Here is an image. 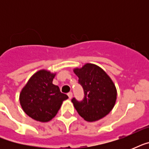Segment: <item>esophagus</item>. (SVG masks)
Segmentation results:
<instances>
[{
  "label": "esophagus",
  "instance_id": "34e87169",
  "mask_svg": "<svg viewBox=\"0 0 149 149\" xmlns=\"http://www.w3.org/2000/svg\"><path fill=\"white\" fill-rule=\"evenodd\" d=\"M67 95H68V97H69V98H70V99H71V98L72 97V92H69V93H67Z\"/></svg>",
  "mask_w": 149,
  "mask_h": 149
}]
</instances>
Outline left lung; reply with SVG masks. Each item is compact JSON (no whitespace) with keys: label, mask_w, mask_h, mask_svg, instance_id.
Listing matches in <instances>:
<instances>
[{"label":"left lung","mask_w":149,"mask_h":149,"mask_svg":"<svg viewBox=\"0 0 149 149\" xmlns=\"http://www.w3.org/2000/svg\"><path fill=\"white\" fill-rule=\"evenodd\" d=\"M74 72L84 93L82 100L72 99L78 113L87 121H95L108 114L117 98L116 87L111 78L101 68L91 63L75 69Z\"/></svg>","instance_id":"left-lung-1"}]
</instances>
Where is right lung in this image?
<instances>
[{
	"label": "right lung",
	"mask_w": 149,
	"mask_h": 149,
	"mask_svg": "<svg viewBox=\"0 0 149 149\" xmlns=\"http://www.w3.org/2000/svg\"><path fill=\"white\" fill-rule=\"evenodd\" d=\"M55 74L40 70L32 76L22 89L20 103L23 111L34 120L47 122L58 113L68 96L52 84Z\"/></svg>",
	"instance_id": "obj_1"
}]
</instances>
